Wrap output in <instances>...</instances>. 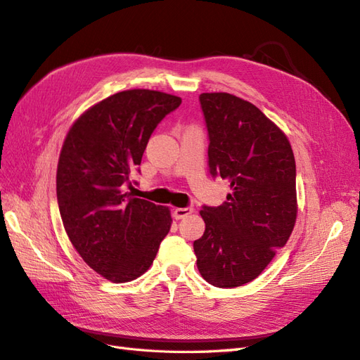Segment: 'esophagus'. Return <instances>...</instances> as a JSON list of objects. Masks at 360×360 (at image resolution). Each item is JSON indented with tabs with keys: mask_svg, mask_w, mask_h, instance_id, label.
<instances>
[{
	"mask_svg": "<svg viewBox=\"0 0 360 360\" xmlns=\"http://www.w3.org/2000/svg\"><path fill=\"white\" fill-rule=\"evenodd\" d=\"M192 212H193L192 207H179V209L172 210V216L174 219H184V217L192 214Z\"/></svg>",
	"mask_w": 360,
	"mask_h": 360,
	"instance_id": "34e87169",
	"label": "esophagus"
}]
</instances>
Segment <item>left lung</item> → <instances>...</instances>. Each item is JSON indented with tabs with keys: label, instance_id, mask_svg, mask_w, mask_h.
I'll use <instances>...</instances> for the list:
<instances>
[{
	"label": "left lung",
	"instance_id": "1",
	"mask_svg": "<svg viewBox=\"0 0 360 360\" xmlns=\"http://www.w3.org/2000/svg\"><path fill=\"white\" fill-rule=\"evenodd\" d=\"M213 177L230 183L219 207H202L193 242L209 284L234 288L259 276L292 233L297 217L296 162L290 141L255 105L228 93H202Z\"/></svg>",
	"mask_w": 360,
	"mask_h": 360
}]
</instances>
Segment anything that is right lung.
I'll return each mask as SVG.
<instances>
[{"label":"right lung","instance_id":"obj_1","mask_svg":"<svg viewBox=\"0 0 360 360\" xmlns=\"http://www.w3.org/2000/svg\"><path fill=\"white\" fill-rule=\"evenodd\" d=\"M181 103L156 90H126L93 105L72 124L57 168V198L69 240L111 282L139 278L171 228L168 207L124 191L160 120Z\"/></svg>","mask_w":360,"mask_h":360}]
</instances>
